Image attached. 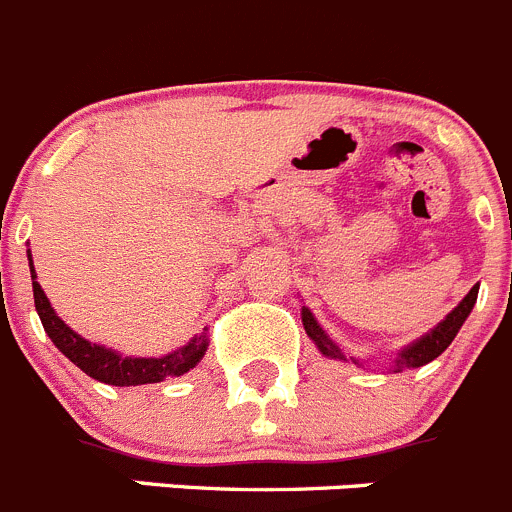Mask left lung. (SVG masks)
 Instances as JSON below:
<instances>
[{
    "instance_id": "8db88e82",
    "label": "left lung",
    "mask_w": 512,
    "mask_h": 512,
    "mask_svg": "<svg viewBox=\"0 0 512 512\" xmlns=\"http://www.w3.org/2000/svg\"><path fill=\"white\" fill-rule=\"evenodd\" d=\"M478 289H480L478 284L472 286L470 294H467L465 299H462L460 304H457L455 309L445 316V321H440V324H437L430 334H425L420 342H415L412 347L402 349V352H399V357L394 359V372H405V369L422 367V364H427V362H432L435 357H440V354L450 347L452 339L457 337L462 321L467 319V314H470L472 306H475V301H478ZM301 321H304L306 334L314 339L321 354H326V357H332V359H347L342 352H339L337 344H334L332 339L321 332V326L316 324V319L311 316V311L306 309V306L301 309ZM352 362L359 364L357 359H352Z\"/></svg>"
}]
</instances>
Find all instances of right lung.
<instances>
[{
	"label": "right lung",
	"instance_id": "1",
	"mask_svg": "<svg viewBox=\"0 0 512 512\" xmlns=\"http://www.w3.org/2000/svg\"><path fill=\"white\" fill-rule=\"evenodd\" d=\"M29 271H32L34 306H37V314H40L45 332L50 334L55 347L60 349L72 364H77L82 372L90 374L97 382L115 384V387H138V384L163 382L165 377H180V374H186L188 369L196 367V364L201 362L203 354H206V334L191 339V342H188L186 347H180L178 352L158 359L123 357V354L113 352V349H105L100 347V344L87 342L80 334L72 332L70 326L55 314V309H52L50 301H47L45 291H42L40 281H37V274H34L32 256H29Z\"/></svg>",
	"mask_w": 512,
	"mask_h": 512
}]
</instances>
